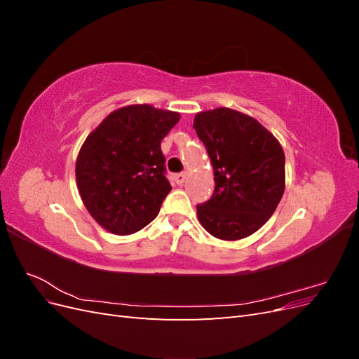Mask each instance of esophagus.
I'll use <instances>...</instances> for the list:
<instances>
[{"label":"esophagus","instance_id":"obj_1","mask_svg":"<svg viewBox=\"0 0 359 359\" xmlns=\"http://www.w3.org/2000/svg\"><path fill=\"white\" fill-rule=\"evenodd\" d=\"M187 180V173L184 172V173H177V175H173V181H175L178 186H182L184 184V181Z\"/></svg>","mask_w":359,"mask_h":359}]
</instances>
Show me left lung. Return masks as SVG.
I'll return each mask as SVG.
<instances>
[{
	"label": "left lung",
	"mask_w": 359,
	"mask_h": 359,
	"mask_svg": "<svg viewBox=\"0 0 359 359\" xmlns=\"http://www.w3.org/2000/svg\"><path fill=\"white\" fill-rule=\"evenodd\" d=\"M193 127L210 156L215 181L212 198L196 206L201 224L223 241L253 235L283 198V148L256 118L231 107L198 112Z\"/></svg>",
	"instance_id": "obj_1"
}]
</instances>
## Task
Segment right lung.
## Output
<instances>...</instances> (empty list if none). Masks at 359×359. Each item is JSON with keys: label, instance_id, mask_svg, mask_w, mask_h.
<instances>
[{"label": "right lung", "instance_id": "1", "mask_svg": "<svg viewBox=\"0 0 359 359\" xmlns=\"http://www.w3.org/2000/svg\"><path fill=\"white\" fill-rule=\"evenodd\" d=\"M178 112L127 104L86 136L76 158V184L86 211L103 229L130 235L153 222L172 190L161 140Z\"/></svg>", "mask_w": 359, "mask_h": 359}]
</instances>
